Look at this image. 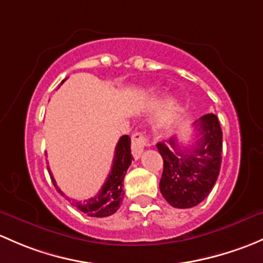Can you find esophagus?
<instances>
[{
    "instance_id": "obj_1",
    "label": "esophagus",
    "mask_w": 263,
    "mask_h": 263,
    "mask_svg": "<svg viewBox=\"0 0 263 263\" xmlns=\"http://www.w3.org/2000/svg\"><path fill=\"white\" fill-rule=\"evenodd\" d=\"M149 145V139H148L147 135L144 133H135L132 138V151L133 156L135 159H138L140 157V154L143 153L144 148Z\"/></svg>"
}]
</instances>
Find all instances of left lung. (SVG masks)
<instances>
[{
  "label": "left lung",
  "mask_w": 263,
  "mask_h": 263,
  "mask_svg": "<svg viewBox=\"0 0 263 263\" xmlns=\"http://www.w3.org/2000/svg\"><path fill=\"white\" fill-rule=\"evenodd\" d=\"M197 140L181 151L175 138L157 143L163 158L159 190L173 208L196 206L213 190L221 163L223 132L218 118L206 114L195 121Z\"/></svg>",
  "instance_id": "left-lung-1"
}]
</instances>
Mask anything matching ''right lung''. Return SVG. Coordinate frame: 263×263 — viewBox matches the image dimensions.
Returning <instances> with one entry per match:
<instances>
[{"mask_svg":"<svg viewBox=\"0 0 263 263\" xmlns=\"http://www.w3.org/2000/svg\"><path fill=\"white\" fill-rule=\"evenodd\" d=\"M64 81H62V83ZM132 161L133 156L130 151V137H129V135H123V137L119 139L118 144H116L111 172L107 176L106 181H105V183L102 185L101 190L99 191V194L95 195L93 197H91V199L88 200H83V201H77V200L67 197L66 195L61 191V189L58 187V185H57L49 167H48V170H49V175L51 181H53L54 187L57 189V191H58L62 196L66 197L73 206L77 208L80 212L85 213L86 215L88 216L105 218V216L112 215V214L118 212V209L120 208L121 200H123L124 197L123 181L124 177H125L126 170H128L129 166L132 164Z\"/></svg>","mask_w":263,"mask_h":263,"instance_id":"1","label":"right lung"}]
</instances>
